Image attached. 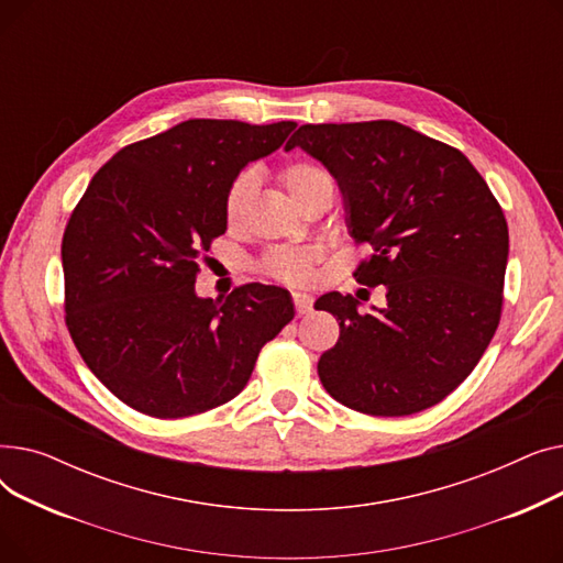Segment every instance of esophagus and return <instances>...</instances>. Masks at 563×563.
<instances>
[{"mask_svg":"<svg viewBox=\"0 0 563 563\" xmlns=\"http://www.w3.org/2000/svg\"><path fill=\"white\" fill-rule=\"evenodd\" d=\"M291 299H294V308H297L299 314H308V312H310V308H312V297H310L308 291H294Z\"/></svg>","mask_w":563,"mask_h":563,"instance_id":"1","label":"esophagus"}]
</instances>
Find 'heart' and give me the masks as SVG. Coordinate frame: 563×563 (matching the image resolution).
Listing matches in <instances>:
<instances>
[{"label": "heart", "mask_w": 563, "mask_h": 563, "mask_svg": "<svg viewBox=\"0 0 563 563\" xmlns=\"http://www.w3.org/2000/svg\"><path fill=\"white\" fill-rule=\"evenodd\" d=\"M280 183L297 205L306 202L310 196H314L319 191H329V189L333 191L331 175L319 164H312V162L287 164L280 170ZM253 191H255V175L251 170H242L230 183L225 198H223V214H225L228 223H236L242 219ZM314 260H317L314 249L280 246L264 257L262 269H264V274H269L272 278L285 280V283H303L310 278Z\"/></svg>", "instance_id": "obj_1"}]
</instances>
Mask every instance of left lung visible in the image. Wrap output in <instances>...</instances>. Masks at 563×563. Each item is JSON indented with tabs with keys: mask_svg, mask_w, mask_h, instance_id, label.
<instances>
[{
	"mask_svg": "<svg viewBox=\"0 0 563 563\" xmlns=\"http://www.w3.org/2000/svg\"><path fill=\"white\" fill-rule=\"evenodd\" d=\"M301 147L335 177L349 234L372 255L356 269L386 285V308L358 312L340 291L314 308L340 319L317 363L327 393L367 416H412L470 376L490 344L509 228L484 177L456 147L395 121L301 125Z\"/></svg>",
	"mask_w": 563,
	"mask_h": 563,
	"instance_id": "1",
	"label": "left lung"
}]
</instances>
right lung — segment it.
Returning a JSON list of instances; mask_svg holds the SVG:
<instances>
[{"label": "right lung", "mask_w": 563, "mask_h": 563, "mask_svg": "<svg viewBox=\"0 0 563 563\" xmlns=\"http://www.w3.org/2000/svg\"><path fill=\"white\" fill-rule=\"evenodd\" d=\"M294 128L191 118L118 151L70 214L68 331L88 369L134 410L173 420L230 401L294 319L276 285H242L217 301L194 287L200 255L228 228L230 183Z\"/></svg>", "instance_id": "right-lung-1"}]
</instances>
